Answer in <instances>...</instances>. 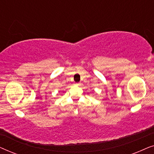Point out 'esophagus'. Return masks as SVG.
I'll use <instances>...</instances> for the list:
<instances>
[{
  "mask_svg": "<svg viewBox=\"0 0 154 154\" xmlns=\"http://www.w3.org/2000/svg\"><path fill=\"white\" fill-rule=\"evenodd\" d=\"M76 85H80V83H76Z\"/></svg>",
  "mask_w": 154,
  "mask_h": 154,
  "instance_id": "34e87169",
  "label": "esophagus"
}]
</instances>
